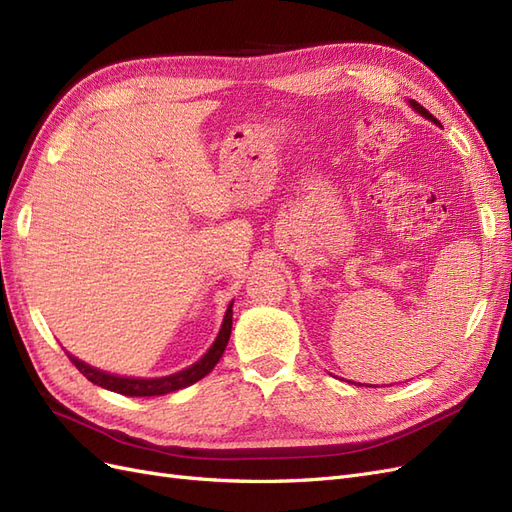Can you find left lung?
Here are the masks:
<instances>
[{
  "mask_svg": "<svg viewBox=\"0 0 512 512\" xmlns=\"http://www.w3.org/2000/svg\"><path fill=\"white\" fill-rule=\"evenodd\" d=\"M410 106L414 108V111H416V113H421V115H423L425 119H429V121H433V123H438V119H436V117H433V115H431V113L427 111V108H423V106H421V104H418V102L410 100Z\"/></svg>",
  "mask_w": 512,
  "mask_h": 512,
  "instance_id": "left-lung-1",
  "label": "left lung"
}]
</instances>
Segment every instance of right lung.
Wrapping results in <instances>:
<instances>
[{
	"instance_id": "right-lung-1",
	"label": "right lung",
	"mask_w": 512,
	"mask_h": 512,
	"mask_svg": "<svg viewBox=\"0 0 512 512\" xmlns=\"http://www.w3.org/2000/svg\"><path fill=\"white\" fill-rule=\"evenodd\" d=\"M230 331H232V301L226 309V316L222 322V329L215 337L213 346L200 356V359L185 367L177 374H170V376H162V378H126V376H115V374H106L102 369L91 367L83 361L76 359V356L68 354L70 361L74 363V367L81 371V374L91 380L94 384L102 386V389L108 391H115L121 395H128V397H153V395H166V393H173L179 389H185V386H190L194 382H198L200 378H205L209 371L218 365V361L222 359V354L226 350V344L230 339Z\"/></svg>"
}]
</instances>
